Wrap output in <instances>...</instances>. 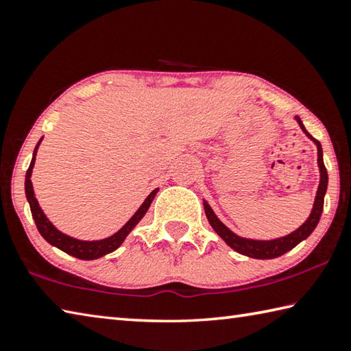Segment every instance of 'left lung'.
<instances>
[{"label":"left lung","mask_w":351,"mask_h":351,"mask_svg":"<svg viewBox=\"0 0 351 351\" xmlns=\"http://www.w3.org/2000/svg\"><path fill=\"white\" fill-rule=\"evenodd\" d=\"M296 120L299 123V126L304 129V132L308 135V137L316 143V146H317V165H319V169H321V183H319V188H317L315 206H313L310 217L305 220V223L300 226V228H298L296 231L291 232V234L285 236V237L274 239V241H251V239L239 237L231 230L226 228V226L217 219L216 214H214V211L211 210V206L208 205L206 202L204 204L208 222L211 223L214 231H216L217 234L222 237L223 241L228 243L232 250L237 251V253L243 254V256L254 257V259H274V257H279L282 254H285V253H288V251L296 247L298 243L305 241V239L308 237L313 231H315L316 225L319 223V219H321V214H322V210H324V195H325V191H327V185H328V174H327V169H325L324 158H322V146L315 137H311V135L306 132V129L304 128L302 121H300L299 117H296Z\"/></svg>","instance_id":"obj_1"}]
</instances>
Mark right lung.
<instances>
[{"label": "right lung", "mask_w": 351, "mask_h": 351, "mask_svg": "<svg viewBox=\"0 0 351 351\" xmlns=\"http://www.w3.org/2000/svg\"><path fill=\"white\" fill-rule=\"evenodd\" d=\"M41 140L38 141V145L35 146L32 162H30V166H29V169L26 172V183H24V189H26V197H27V202L30 205V213H32V217L35 220V225H36V228H38L40 234L45 237L49 243L53 245V247H57L61 251H64V253L77 257V259H82V261H94V259H98V257H101L104 254L112 253V251H115L117 248L120 247L123 241L126 239V236L132 231L134 226L140 222L141 217L145 216L147 208L151 206V202L154 200V197H156L158 189H154V191L149 195H147L146 200L143 202V204H141V206L137 210V213H135L134 216L129 219V222L125 226H123L121 230L117 231L114 236H110L108 239H103V241H94V242H84V241H78V239L66 236V234H63V232L55 228V226L51 222H49V219L45 216V213H43V210L38 205V202H36V199H35L32 182H30V176H32V168H34V163H35L36 149H38Z\"/></svg>", "instance_id": "obj_1"}]
</instances>
